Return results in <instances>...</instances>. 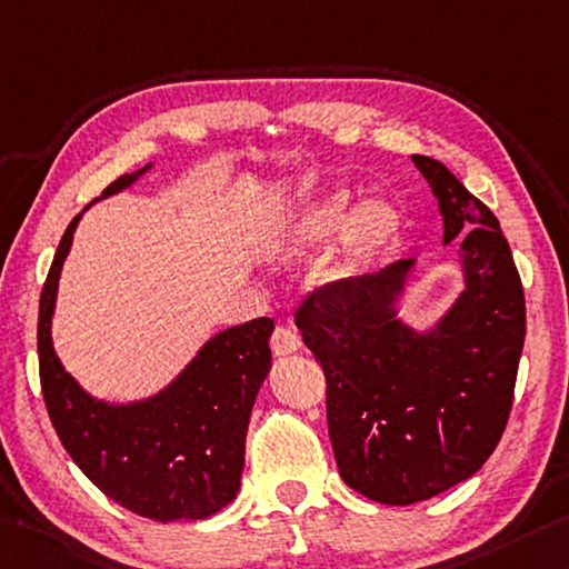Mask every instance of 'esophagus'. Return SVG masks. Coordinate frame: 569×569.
I'll return each instance as SVG.
<instances>
[{"mask_svg": "<svg viewBox=\"0 0 569 569\" xmlns=\"http://www.w3.org/2000/svg\"><path fill=\"white\" fill-rule=\"evenodd\" d=\"M299 347H301V337L296 333V329L278 323L273 329V337H270V349H273V355L276 357L293 355V351H299Z\"/></svg>", "mask_w": 569, "mask_h": 569, "instance_id": "obj_1", "label": "esophagus"}]
</instances>
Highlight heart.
I'll return each instance as SVG.
<instances>
[{
  "label": "heart",
  "mask_w": 569,
  "mask_h": 569,
  "mask_svg": "<svg viewBox=\"0 0 569 569\" xmlns=\"http://www.w3.org/2000/svg\"><path fill=\"white\" fill-rule=\"evenodd\" d=\"M359 212L357 202L351 200L347 192H339L329 197V200L311 207L309 212L301 214L291 228H288L281 238H278L276 248L283 256H301L306 250H313L337 238L339 232H345L351 222H355ZM400 230V218L390 207L377 204L372 210L362 214V220L357 222L355 236H351V248L347 258L341 263L329 270L331 281H347L349 276H355L359 266L367 258H372L377 250H382L387 242H392Z\"/></svg>",
  "instance_id": "obj_1"
}]
</instances>
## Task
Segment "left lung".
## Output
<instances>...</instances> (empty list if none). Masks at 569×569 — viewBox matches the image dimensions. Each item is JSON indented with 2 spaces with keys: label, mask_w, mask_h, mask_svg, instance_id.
I'll return each instance as SVG.
<instances>
[{
  "label": "left lung",
  "mask_w": 569,
  "mask_h": 569,
  "mask_svg": "<svg viewBox=\"0 0 569 569\" xmlns=\"http://www.w3.org/2000/svg\"><path fill=\"white\" fill-rule=\"evenodd\" d=\"M438 197L446 242L463 232L466 291L430 337L395 319L410 260L306 293L293 319L327 377L341 479L410 507L466 481L507 428L527 333L525 288L499 220L430 157H412Z\"/></svg>",
  "instance_id": "8db88e82"
}]
</instances>
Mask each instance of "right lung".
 Here are the masks:
<instances>
[{
    "instance_id": "add662e5",
    "label": "right lung",
    "mask_w": 569,
    "mask_h": 569,
    "mask_svg": "<svg viewBox=\"0 0 569 569\" xmlns=\"http://www.w3.org/2000/svg\"><path fill=\"white\" fill-rule=\"evenodd\" d=\"M141 171L116 179L103 197ZM78 220H70L40 293V387L52 428L80 471L131 513L154 521L210 517L238 493L250 410L270 369L273 319L220 331L157 398L126 408L90 400L50 339L60 268Z\"/></svg>"
}]
</instances>
